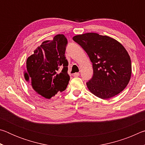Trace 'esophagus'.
Segmentation results:
<instances>
[{
  "mask_svg": "<svg viewBox=\"0 0 145 145\" xmlns=\"http://www.w3.org/2000/svg\"><path fill=\"white\" fill-rule=\"evenodd\" d=\"M78 76H79V73H73V77H78Z\"/></svg>",
  "mask_w": 145,
  "mask_h": 145,
  "instance_id": "obj_1",
  "label": "esophagus"
}]
</instances>
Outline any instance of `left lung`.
<instances>
[{
    "label": "left lung",
    "instance_id": "obj_1",
    "mask_svg": "<svg viewBox=\"0 0 145 145\" xmlns=\"http://www.w3.org/2000/svg\"><path fill=\"white\" fill-rule=\"evenodd\" d=\"M73 40L82 46L93 63V77L86 83L91 93L108 99L126 88L131 77V61L121 43L94 33L76 35Z\"/></svg>",
    "mask_w": 145,
    "mask_h": 145
}]
</instances>
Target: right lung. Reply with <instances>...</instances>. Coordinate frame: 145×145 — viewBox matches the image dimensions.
Wrapping results in <instances>:
<instances>
[{
	"label": "right lung",
	"mask_w": 145,
	"mask_h": 145,
	"mask_svg": "<svg viewBox=\"0 0 145 145\" xmlns=\"http://www.w3.org/2000/svg\"><path fill=\"white\" fill-rule=\"evenodd\" d=\"M67 43L65 35L57 34L43 41L27 59L24 77L40 97L50 99L67 88L70 80L65 56Z\"/></svg>",
	"instance_id": "1"
}]
</instances>
